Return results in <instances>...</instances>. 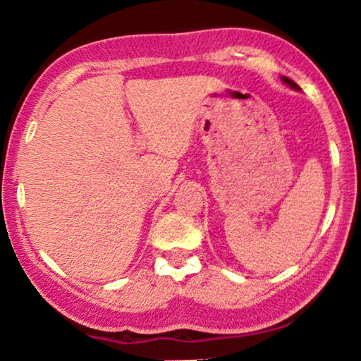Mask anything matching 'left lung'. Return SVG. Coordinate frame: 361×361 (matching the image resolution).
I'll list each match as a JSON object with an SVG mask.
<instances>
[{"mask_svg":"<svg viewBox=\"0 0 361 361\" xmlns=\"http://www.w3.org/2000/svg\"><path fill=\"white\" fill-rule=\"evenodd\" d=\"M283 82H284V83H288L289 87H293V88H296V90H300V87H298L296 83L293 82V80H289V78H286V77H283Z\"/></svg>","mask_w":361,"mask_h":361,"instance_id":"left-lung-1","label":"left lung"}]
</instances>
